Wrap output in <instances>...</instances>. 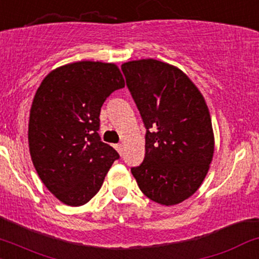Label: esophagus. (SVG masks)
I'll use <instances>...</instances> for the list:
<instances>
[{"label":"esophagus","instance_id":"obj_1","mask_svg":"<svg viewBox=\"0 0 259 259\" xmlns=\"http://www.w3.org/2000/svg\"><path fill=\"white\" fill-rule=\"evenodd\" d=\"M115 149H116V151H118L119 154L121 155V152H122V145H121V144H116Z\"/></svg>","mask_w":259,"mask_h":259}]
</instances>
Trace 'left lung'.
Here are the masks:
<instances>
[{"label":"left lung","instance_id":"8db88e82","mask_svg":"<svg viewBox=\"0 0 259 259\" xmlns=\"http://www.w3.org/2000/svg\"><path fill=\"white\" fill-rule=\"evenodd\" d=\"M146 127L145 159L132 168L139 189L164 206L191 197L208 172L214 151L205 98L181 69L156 59L121 64Z\"/></svg>","mask_w":259,"mask_h":259}]
</instances>
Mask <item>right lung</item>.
<instances>
[{"instance_id": "obj_1", "label": "right lung", "mask_w": 259, "mask_h": 259, "mask_svg": "<svg viewBox=\"0 0 259 259\" xmlns=\"http://www.w3.org/2000/svg\"><path fill=\"white\" fill-rule=\"evenodd\" d=\"M124 87L118 65L92 61L56 68L38 87L29 110V154L45 186L65 205L93 198L119 159L98 130L103 103Z\"/></svg>"}]
</instances>
